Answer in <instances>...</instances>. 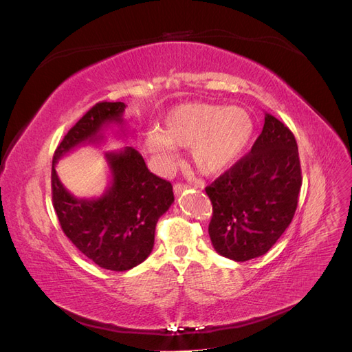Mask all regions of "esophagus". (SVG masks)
Segmentation results:
<instances>
[{
    "mask_svg": "<svg viewBox=\"0 0 352 352\" xmlns=\"http://www.w3.org/2000/svg\"><path fill=\"white\" fill-rule=\"evenodd\" d=\"M188 188V185H184V184H176L175 186H173V190H175V194L176 195H179L180 192H182V190H185Z\"/></svg>",
    "mask_w": 352,
    "mask_h": 352,
    "instance_id": "1",
    "label": "esophagus"
}]
</instances>
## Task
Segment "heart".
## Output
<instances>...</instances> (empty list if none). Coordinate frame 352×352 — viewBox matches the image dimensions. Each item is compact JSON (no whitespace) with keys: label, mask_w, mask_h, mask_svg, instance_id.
<instances>
[{"label":"heart","mask_w":352,"mask_h":352,"mask_svg":"<svg viewBox=\"0 0 352 352\" xmlns=\"http://www.w3.org/2000/svg\"><path fill=\"white\" fill-rule=\"evenodd\" d=\"M254 123L247 110L236 105L189 102L168 110L163 129L146 133L145 146L164 166L177 162V146H190L195 167L204 175H221L247 151Z\"/></svg>","instance_id":"heart-1"}]
</instances>
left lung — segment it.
<instances>
[{
	"label": "left lung",
	"instance_id": "8db88e82",
	"mask_svg": "<svg viewBox=\"0 0 352 352\" xmlns=\"http://www.w3.org/2000/svg\"><path fill=\"white\" fill-rule=\"evenodd\" d=\"M302 184L294 133L265 113L251 151L206 188L212 247L233 261L264 255L291 225Z\"/></svg>",
	"mask_w": 352,
	"mask_h": 352
}]
</instances>
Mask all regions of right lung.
<instances>
[{
  "instance_id": "add662e5",
  "label": "right lung",
  "mask_w": 352,
  "mask_h": 352,
  "mask_svg": "<svg viewBox=\"0 0 352 352\" xmlns=\"http://www.w3.org/2000/svg\"><path fill=\"white\" fill-rule=\"evenodd\" d=\"M124 102H98L74 124L52 158V206L65 235L83 255L113 272H124L146 260L154 247L158 219L173 204V188L148 170L133 146L107 151L111 180L98 198H78L60 182L58 160L85 144L104 141L111 124L123 129Z\"/></svg>"
}]
</instances>
